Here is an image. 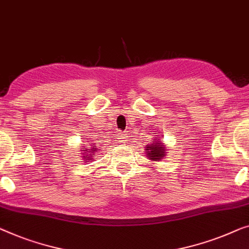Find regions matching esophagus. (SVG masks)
Masks as SVG:
<instances>
[{
  "instance_id": "1",
  "label": "esophagus",
  "mask_w": 249,
  "mask_h": 249,
  "mask_svg": "<svg viewBox=\"0 0 249 249\" xmlns=\"http://www.w3.org/2000/svg\"><path fill=\"white\" fill-rule=\"evenodd\" d=\"M117 139H119V142H124L125 139H127V135L124 132H119L117 135Z\"/></svg>"
}]
</instances>
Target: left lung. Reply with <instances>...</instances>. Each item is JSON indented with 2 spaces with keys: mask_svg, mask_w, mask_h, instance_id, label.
<instances>
[{
  "mask_svg": "<svg viewBox=\"0 0 249 249\" xmlns=\"http://www.w3.org/2000/svg\"><path fill=\"white\" fill-rule=\"evenodd\" d=\"M156 142H151V145H147L146 155L151 160H160L166 156V148L161 143L160 137H156Z\"/></svg>",
  "mask_w": 249,
  "mask_h": 249,
  "instance_id": "8db88e82",
  "label": "left lung"
}]
</instances>
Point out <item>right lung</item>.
<instances>
[{"mask_svg": "<svg viewBox=\"0 0 249 249\" xmlns=\"http://www.w3.org/2000/svg\"><path fill=\"white\" fill-rule=\"evenodd\" d=\"M92 147H86V146H84V147H82V150H83V155H84V156L83 157H86L87 158L85 159L86 160V163H88L89 160H94V157H93V155H94L95 153H96V146H93V145H91Z\"/></svg>", "mask_w": 249, "mask_h": 249, "instance_id": "add662e5", "label": "right lung"}]
</instances>
